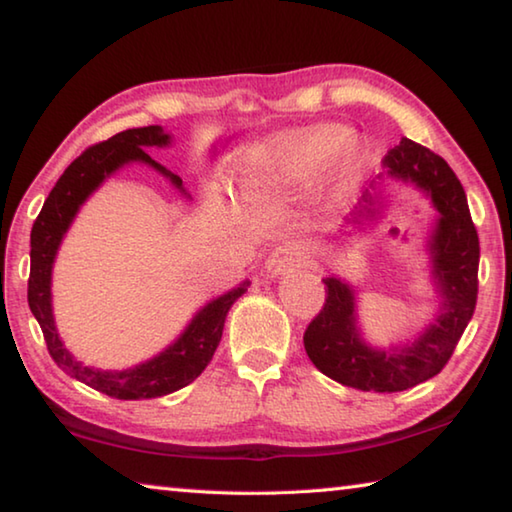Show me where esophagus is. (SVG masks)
<instances>
[{
	"instance_id": "34e87169",
	"label": "esophagus",
	"mask_w": 512,
	"mask_h": 512,
	"mask_svg": "<svg viewBox=\"0 0 512 512\" xmlns=\"http://www.w3.org/2000/svg\"><path fill=\"white\" fill-rule=\"evenodd\" d=\"M305 264H307L305 248L296 244V241H287V244H280L271 255H268L266 271L271 275H282V273L296 271V268H302Z\"/></svg>"
}]
</instances>
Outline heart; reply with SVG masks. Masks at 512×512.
Segmentation results:
<instances>
[{
	"mask_svg": "<svg viewBox=\"0 0 512 512\" xmlns=\"http://www.w3.org/2000/svg\"><path fill=\"white\" fill-rule=\"evenodd\" d=\"M366 162V146L341 126H316L293 131L257 144L248 151V164L257 185L298 187L323 180L332 194H343Z\"/></svg>",
	"mask_w": 512,
	"mask_h": 512,
	"instance_id": "1",
	"label": "heart"
}]
</instances>
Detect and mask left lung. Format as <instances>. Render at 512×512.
<instances>
[{
  "mask_svg": "<svg viewBox=\"0 0 512 512\" xmlns=\"http://www.w3.org/2000/svg\"><path fill=\"white\" fill-rule=\"evenodd\" d=\"M381 162L391 176L413 180L429 192L440 212L431 250L443 311L411 348L393 354L370 350L354 327L350 287L327 277L325 305L307 325L302 341L311 363L339 384L357 391L397 393L436 377L452 359L476 307L481 248L461 180L438 153L404 137Z\"/></svg>",
  "mask_w": 512,
  "mask_h": 512,
  "instance_id": "obj_1",
  "label": "left lung"
}]
</instances>
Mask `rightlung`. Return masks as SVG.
Listing matches in <instances>:
<instances>
[{"mask_svg":"<svg viewBox=\"0 0 512 512\" xmlns=\"http://www.w3.org/2000/svg\"><path fill=\"white\" fill-rule=\"evenodd\" d=\"M167 142L169 135L160 126H144L117 133L106 142L88 146L58 178V183L49 192L31 228V273L27 296L33 316H36L42 336H45L51 359L69 377L79 379L85 386L106 393L108 397H115V400H153V397L169 395L178 388L192 384L214 357L232 302L246 291V284H241V287L232 289L225 296L212 300L210 305L198 311L192 325L185 329V334L169 350L131 370L110 372L81 366L60 343L54 327V316H51L49 293L51 264H54L60 239H63L65 230L72 223L79 205L103 183V178H108L121 164L142 160L151 164L153 169L162 171L164 176H169L178 189H183V180L173 176L144 151L146 146H162Z\"/></svg>","mask_w":512,"mask_h":512,"instance_id":"1","label":"right lung"}]
</instances>
